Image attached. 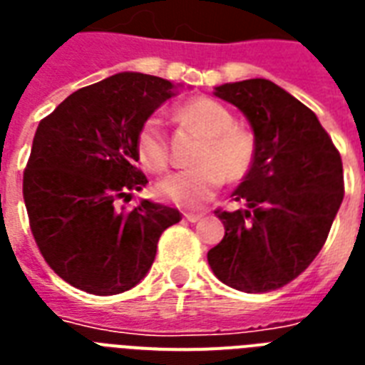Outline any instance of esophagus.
<instances>
[{
  "label": "esophagus",
  "mask_w": 365,
  "mask_h": 365,
  "mask_svg": "<svg viewBox=\"0 0 365 365\" xmlns=\"http://www.w3.org/2000/svg\"><path fill=\"white\" fill-rule=\"evenodd\" d=\"M185 220H187V222H191V223H195V222H199L200 217H202V214H185Z\"/></svg>",
  "instance_id": "1"
}]
</instances>
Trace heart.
<instances>
[{"instance_id": "heart-1", "label": "heart", "mask_w": 365, "mask_h": 365, "mask_svg": "<svg viewBox=\"0 0 365 365\" xmlns=\"http://www.w3.org/2000/svg\"><path fill=\"white\" fill-rule=\"evenodd\" d=\"M180 119L206 136L197 157V168L180 172L157 183V195L182 208H200L222 187L223 180L246 178L255 160V138L235 125V115L210 98L189 102L180 110ZM138 159L151 172H165L170 165L168 140L159 119H149L138 134Z\"/></svg>"}]
</instances>
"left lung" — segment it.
I'll return each mask as SVG.
<instances>
[{
    "label": "left lung",
    "mask_w": 365,
    "mask_h": 365,
    "mask_svg": "<svg viewBox=\"0 0 365 365\" xmlns=\"http://www.w3.org/2000/svg\"><path fill=\"white\" fill-rule=\"evenodd\" d=\"M214 94L248 119L255 160L233 191L246 210H216L225 237L208 263L231 288L265 294L299 277L322 250L343 202V163L318 117L269 79L225 83Z\"/></svg>",
    "instance_id": "8db88e82"
}]
</instances>
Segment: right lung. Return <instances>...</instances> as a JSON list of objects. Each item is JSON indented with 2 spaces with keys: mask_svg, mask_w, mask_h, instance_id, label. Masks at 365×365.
Segmentation results:
<instances>
[{
  "mask_svg": "<svg viewBox=\"0 0 365 365\" xmlns=\"http://www.w3.org/2000/svg\"><path fill=\"white\" fill-rule=\"evenodd\" d=\"M174 94L166 79L123 71L70 94L37 126L22 185L31 233L48 267L83 292L134 288L163 231L182 220L145 199L121 206L148 183L136 168L138 134Z\"/></svg>",
  "mask_w": 365,
  "mask_h": 365,
  "instance_id": "obj_1",
  "label": "right lung"
}]
</instances>
